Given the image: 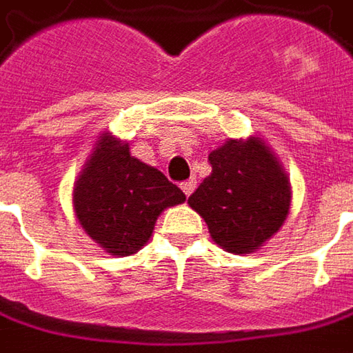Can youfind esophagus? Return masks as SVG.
Segmentation results:
<instances>
[{"mask_svg": "<svg viewBox=\"0 0 353 353\" xmlns=\"http://www.w3.org/2000/svg\"><path fill=\"white\" fill-rule=\"evenodd\" d=\"M195 187H196V179H193V177L181 183V189H183V193H185L187 196H189L191 193H193V191H195Z\"/></svg>", "mask_w": 353, "mask_h": 353, "instance_id": "1", "label": "esophagus"}]
</instances>
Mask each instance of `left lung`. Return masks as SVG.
Segmentation results:
<instances>
[{
	"mask_svg": "<svg viewBox=\"0 0 353 353\" xmlns=\"http://www.w3.org/2000/svg\"><path fill=\"white\" fill-rule=\"evenodd\" d=\"M212 174L189 196L222 249L247 255L282 228L292 187L274 152L259 137L230 139L208 154Z\"/></svg>",
	"mask_w": 353,
	"mask_h": 353,
	"instance_id": "left-lung-1",
	"label": "left lung"
}]
</instances>
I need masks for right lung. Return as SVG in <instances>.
I'll return each mask as SVG.
<instances>
[{
  "label": "right lung",
  "instance_id": "add662e5",
  "mask_svg": "<svg viewBox=\"0 0 353 353\" xmlns=\"http://www.w3.org/2000/svg\"><path fill=\"white\" fill-rule=\"evenodd\" d=\"M185 201L168 177L129 152V143L102 133L77 177L79 224L110 255H133L152 236L158 216Z\"/></svg>",
  "mask_w": 353,
  "mask_h": 353
}]
</instances>
